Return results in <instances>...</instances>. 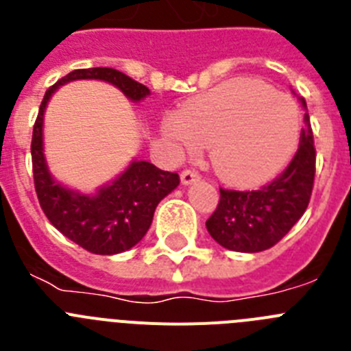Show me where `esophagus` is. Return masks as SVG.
Masks as SVG:
<instances>
[{"label": "esophagus", "instance_id": "1", "mask_svg": "<svg viewBox=\"0 0 351 351\" xmlns=\"http://www.w3.org/2000/svg\"><path fill=\"white\" fill-rule=\"evenodd\" d=\"M198 179H200V176H198L195 170H182L181 172V181L184 186L193 184V182H197Z\"/></svg>", "mask_w": 351, "mask_h": 351}]
</instances>
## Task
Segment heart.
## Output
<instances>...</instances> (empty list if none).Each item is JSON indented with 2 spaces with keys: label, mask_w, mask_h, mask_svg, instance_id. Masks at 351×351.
<instances>
[{
  "label": "heart",
  "mask_w": 351,
  "mask_h": 351,
  "mask_svg": "<svg viewBox=\"0 0 351 351\" xmlns=\"http://www.w3.org/2000/svg\"><path fill=\"white\" fill-rule=\"evenodd\" d=\"M163 135L179 153L207 142L210 163L232 184H255L281 169L300 135L290 96L260 80L232 79L184 101L163 121Z\"/></svg>",
  "instance_id": "obj_1"
}]
</instances>
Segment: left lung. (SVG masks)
Here are the masks:
<instances>
[{"label": "left lung", "instance_id": "left-lung-1", "mask_svg": "<svg viewBox=\"0 0 351 351\" xmlns=\"http://www.w3.org/2000/svg\"><path fill=\"white\" fill-rule=\"evenodd\" d=\"M299 101L308 110L306 100ZM304 125L295 156L274 181L255 191L219 190L218 207L206 221L207 232L219 246L241 253L269 250L308 209L316 160L308 114H304Z\"/></svg>", "mask_w": 351, "mask_h": 351}]
</instances>
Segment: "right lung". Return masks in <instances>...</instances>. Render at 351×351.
Segmentation results:
<instances>
[{
    "mask_svg": "<svg viewBox=\"0 0 351 351\" xmlns=\"http://www.w3.org/2000/svg\"><path fill=\"white\" fill-rule=\"evenodd\" d=\"M73 80L112 84L133 104H141L151 91L114 68L73 70L47 89L33 128V178L38 202L49 221L64 237L95 255H117L141 243L153 223L158 204L179 186V176L133 158L123 172L98 186L95 193H82L61 184L51 173L45 158L43 117L52 95Z\"/></svg>",
    "mask_w": 351,
    "mask_h": 351,
    "instance_id": "right-lung-1",
    "label": "right lung"
}]
</instances>
